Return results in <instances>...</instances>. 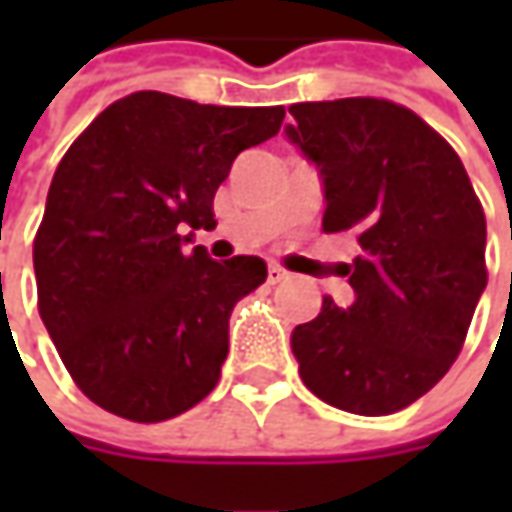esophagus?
<instances>
[{"instance_id": "esophagus-1", "label": "esophagus", "mask_w": 512, "mask_h": 512, "mask_svg": "<svg viewBox=\"0 0 512 512\" xmlns=\"http://www.w3.org/2000/svg\"><path fill=\"white\" fill-rule=\"evenodd\" d=\"M287 279H290V273H287L285 267H279V265L267 267V282H270V285H282V282H287Z\"/></svg>"}]
</instances>
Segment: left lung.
I'll use <instances>...</instances> for the list:
<instances>
[{
	"label": "left lung",
	"instance_id": "8db88e82",
	"mask_svg": "<svg viewBox=\"0 0 512 512\" xmlns=\"http://www.w3.org/2000/svg\"><path fill=\"white\" fill-rule=\"evenodd\" d=\"M287 139L322 176L325 233H350L353 302L325 296L290 347L310 393L359 416L424 396L462 350L487 285L484 210L462 159L387 99L290 105Z\"/></svg>",
	"mask_w": 512,
	"mask_h": 512
}]
</instances>
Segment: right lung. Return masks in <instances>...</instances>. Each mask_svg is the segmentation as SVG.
<instances>
[{
  "label": "right lung",
  "mask_w": 512,
  "mask_h": 512,
  "mask_svg": "<svg viewBox=\"0 0 512 512\" xmlns=\"http://www.w3.org/2000/svg\"><path fill=\"white\" fill-rule=\"evenodd\" d=\"M282 119V105L222 108L139 90L102 110L62 156L33 270L39 316L90 402L150 424L216 387L230 313L267 265L213 262L185 245L216 225L213 196L233 159L276 136Z\"/></svg>",
  "instance_id": "add662e5"
}]
</instances>
